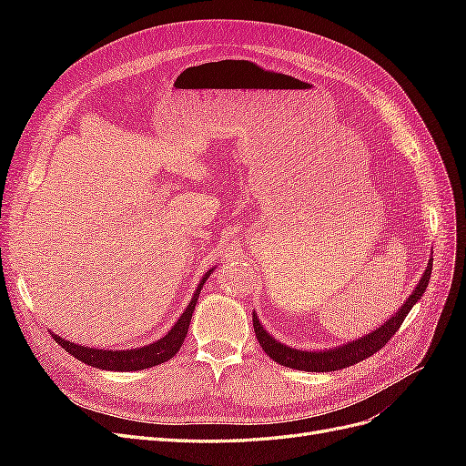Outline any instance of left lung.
Instances as JSON below:
<instances>
[{
	"label": "left lung",
	"mask_w": 466,
	"mask_h": 466,
	"mask_svg": "<svg viewBox=\"0 0 466 466\" xmlns=\"http://www.w3.org/2000/svg\"><path fill=\"white\" fill-rule=\"evenodd\" d=\"M431 266L433 258H430L424 274H421L418 286L414 291L408 295V299L400 305V309L394 313L390 319H387L379 329H373L361 338H356L348 344H342L338 348H329V350H299V348H291L281 344L279 340L272 334H268L264 327L260 324L257 313H252V324H255V332L262 350L270 356L276 363L284 365V368L291 370H299V371H317V373H327V371H338L350 368V365L360 363L365 358L373 356L375 351L383 348L390 336L400 329V324L404 322L406 315L410 313V309L421 299L428 284H430V276H431Z\"/></svg>",
	"instance_id": "1"
}]
</instances>
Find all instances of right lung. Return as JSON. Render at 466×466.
Instances as JSON below:
<instances>
[{
  "mask_svg": "<svg viewBox=\"0 0 466 466\" xmlns=\"http://www.w3.org/2000/svg\"><path fill=\"white\" fill-rule=\"evenodd\" d=\"M216 270L209 268V270L202 276L198 288H196L190 303L187 305L185 313L178 317V320L173 324L171 330H168L159 340H155L153 344L142 346V348H132V350H98V348H89V346H81V344H74L69 340H64L62 336L52 334V338L58 346H62L67 354H72L74 358H77L79 361L93 365L96 370H106V371H139V370H147V368H155L163 361H168L173 356H177V351L180 350L182 342H185L190 320H192V313L194 307L198 303L200 291L206 284V279L209 278V274Z\"/></svg>",
  "mask_w": 466,
  "mask_h": 466,
  "instance_id": "add662e5",
  "label": "right lung"
}]
</instances>
